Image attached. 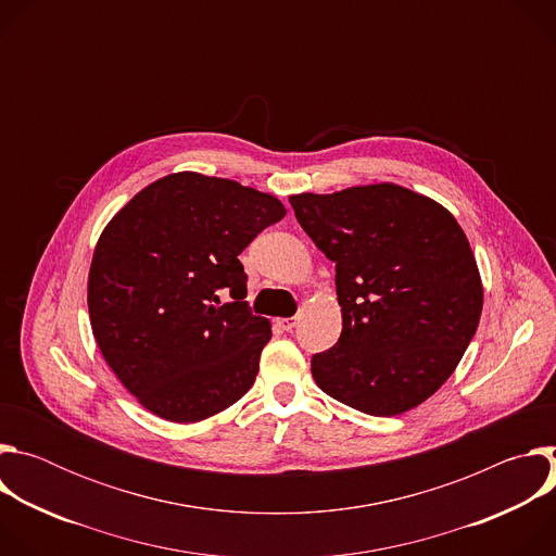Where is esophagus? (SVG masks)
Masks as SVG:
<instances>
[{"mask_svg":"<svg viewBox=\"0 0 556 556\" xmlns=\"http://www.w3.org/2000/svg\"><path fill=\"white\" fill-rule=\"evenodd\" d=\"M277 326H279L283 332H292L294 326H296V316H288V319H279Z\"/></svg>","mask_w":556,"mask_h":556,"instance_id":"esophagus-1","label":"esophagus"}]
</instances>
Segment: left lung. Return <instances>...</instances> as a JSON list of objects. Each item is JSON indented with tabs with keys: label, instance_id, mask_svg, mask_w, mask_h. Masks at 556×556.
Wrapping results in <instances>:
<instances>
[{
	"label": "left lung",
	"instance_id": "8db88e82",
	"mask_svg": "<svg viewBox=\"0 0 556 556\" xmlns=\"http://www.w3.org/2000/svg\"><path fill=\"white\" fill-rule=\"evenodd\" d=\"M290 204L337 264L343 330L312 356L316 384L369 416L418 407L455 371L482 316L464 230L442 204L391 182L290 195Z\"/></svg>",
	"mask_w": 556,
	"mask_h": 556
}]
</instances>
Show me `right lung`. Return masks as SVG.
I'll return each instance as SVG.
<instances>
[{"label": "right lung", "mask_w": 556, "mask_h": 556, "mask_svg": "<svg viewBox=\"0 0 556 556\" xmlns=\"http://www.w3.org/2000/svg\"><path fill=\"white\" fill-rule=\"evenodd\" d=\"M283 215L275 195L182 172L144 187L105 226L88 279L90 324L144 409L198 422L253 387L273 332L244 301L237 257Z\"/></svg>", "instance_id": "obj_1"}]
</instances>
